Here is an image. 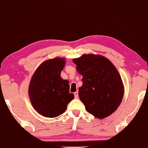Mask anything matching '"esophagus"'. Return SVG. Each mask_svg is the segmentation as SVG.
I'll list each match as a JSON object with an SVG mask.
<instances>
[{
    "label": "esophagus",
    "mask_w": 148,
    "mask_h": 148,
    "mask_svg": "<svg viewBox=\"0 0 148 148\" xmlns=\"http://www.w3.org/2000/svg\"><path fill=\"white\" fill-rule=\"evenodd\" d=\"M74 97H75V98H76V99H77L78 98V92H74Z\"/></svg>",
    "instance_id": "esophagus-1"
}]
</instances>
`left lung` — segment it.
<instances>
[{
    "instance_id": "left-lung-1",
    "label": "left lung",
    "mask_w": 148,
    "mask_h": 148,
    "mask_svg": "<svg viewBox=\"0 0 148 148\" xmlns=\"http://www.w3.org/2000/svg\"><path fill=\"white\" fill-rule=\"evenodd\" d=\"M77 71L83 76L79 97L90 114L103 119L113 114L124 95L122 79L116 68L100 55L83 54L73 59Z\"/></svg>"
}]
</instances>
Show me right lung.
Segmentation results:
<instances>
[{"mask_svg":"<svg viewBox=\"0 0 148 148\" xmlns=\"http://www.w3.org/2000/svg\"><path fill=\"white\" fill-rule=\"evenodd\" d=\"M65 64V59L60 58L45 61L31 78L29 96L33 108L43 116H59L74 99V94L69 92V81L60 76Z\"/></svg>","mask_w":148,"mask_h":148,"instance_id":"add662e5","label":"right lung"}]
</instances>
